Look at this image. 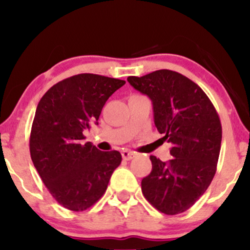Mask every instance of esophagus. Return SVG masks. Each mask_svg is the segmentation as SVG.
<instances>
[{"label":"esophagus","mask_w":250,"mask_h":250,"mask_svg":"<svg viewBox=\"0 0 250 250\" xmlns=\"http://www.w3.org/2000/svg\"><path fill=\"white\" fill-rule=\"evenodd\" d=\"M135 155H136V154H135L134 151L127 150V149L122 151V157H123V160H127V161H129V160H131V159H134Z\"/></svg>","instance_id":"34e87169"}]
</instances>
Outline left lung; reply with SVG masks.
<instances>
[{
  "instance_id": "obj_1",
  "label": "left lung",
  "mask_w": 250,
  "mask_h": 250,
  "mask_svg": "<svg viewBox=\"0 0 250 250\" xmlns=\"http://www.w3.org/2000/svg\"><path fill=\"white\" fill-rule=\"evenodd\" d=\"M127 80L151 100L155 125L171 145L168 162L150 156L153 168L142 180V193L163 214L183 213L205 194L216 173L220 117L205 91L176 71L161 69Z\"/></svg>"
}]
</instances>
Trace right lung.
Returning a JSON list of instances; mask_svg holds the SVG:
<instances>
[{
	"label": "right lung",
	"mask_w": 250,
	"mask_h": 250,
	"mask_svg": "<svg viewBox=\"0 0 250 250\" xmlns=\"http://www.w3.org/2000/svg\"><path fill=\"white\" fill-rule=\"evenodd\" d=\"M123 80L79 74L54 84L37 104L30 133V156L37 173L60 205L82 211L105 193L122 161L117 150L83 143V131L99 125L107 100Z\"/></svg>",
	"instance_id": "1"
}]
</instances>
